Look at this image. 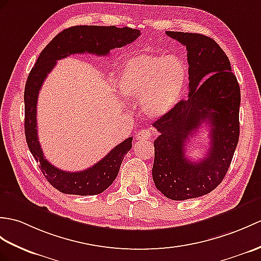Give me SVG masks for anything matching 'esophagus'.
<instances>
[{"label": "esophagus", "instance_id": "obj_1", "mask_svg": "<svg viewBox=\"0 0 261 261\" xmlns=\"http://www.w3.org/2000/svg\"><path fill=\"white\" fill-rule=\"evenodd\" d=\"M152 137V132L149 129H141L137 135L138 140H147V139H151Z\"/></svg>", "mask_w": 261, "mask_h": 261}]
</instances>
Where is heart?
Instances as JSON below:
<instances>
[{
	"instance_id": "1",
	"label": "heart",
	"mask_w": 261,
	"mask_h": 261,
	"mask_svg": "<svg viewBox=\"0 0 261 261\" xmlns=\"http://www.w3.org/2000/svg\"><path fill=\"white\" fill-rule=\"evenodd\" d=\"M186 83L187 68L180 58L135 54L125 60L118 87L124 98L140 101L148 116L161 117L177 106Z\"/></svg>"
}]
</instances>
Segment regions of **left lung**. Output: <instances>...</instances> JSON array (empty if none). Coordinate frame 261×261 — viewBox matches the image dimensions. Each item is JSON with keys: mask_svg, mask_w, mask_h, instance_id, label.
<instances>
[{"mask_svg": "<svg viewBox=\"0 0 261 261\" xmlns=\"http://www.w3.org/2000/svg\"><path fill=\"white\" fill-rule=\"evenodd\" d=\"M187 48L189 95L153 122L152 178L156 189L172 200L198 198L220 185L239 140L240 88L227 54L209 36L167 31ZM205 122L211 147L199 163L188 161L185 144Z\"/></svg>", "mask_w": 261, "mask_h": 261, "instance_id": "1", "label": "left lung"}]
</instances>
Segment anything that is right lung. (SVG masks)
I'll return each mask as SVG.
<instances>
[{
  "label": "right lung",
  "mask_w": 261,
  "mask_h": 261,
  "mask_svg": "<svg viewBox=\"0 0 261 261\" xmlns=\"http://www.w3.org/2000/svg\"><path fill=\"white\" fill-rule=\"evenodd\" d=\"M139 35V30L126 27L76 25L65 29L44 47L30 72L24 90L27 143L34 159L39 162L42 173L59 191L68 195L93 196L108 189L117 178L124 155L132 148V137L116 145L105 158L87 170L79 172L60 170L45 159L38 138L36 103L42 84L58 60L77 53L108 56L113 48L132 43Z\"/></svg>",
  "instance_id": "right-lung-1"
}]
</instances>
